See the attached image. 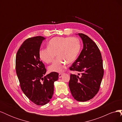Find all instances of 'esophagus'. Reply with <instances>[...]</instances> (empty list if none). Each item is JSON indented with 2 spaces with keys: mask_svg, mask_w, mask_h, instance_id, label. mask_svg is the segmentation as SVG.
<instances>
[{
  "mask_svg": "<svg viewBox=\"0 0 122 122\" xmlns=\"http://www.w3.org/2000/svg\"><path fill=\"white\" fill-rule=\"evenodd\" d=\"M62 75H63V73H60V74H59V75H58L59 78H61V77H62Z\"/></svg>",
  "mask_w": 122,
  "mask_h": 122,
  "instance_id": "34e87169",
  "label": "esophagus"
}]
</instances>
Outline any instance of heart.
Wrapping results in <instances>:
<instances>
[{"label":"heart","instance_id":"1","mask_svg":"<svg viewBox=\"0 0 122 122\" xmlns=\"http://www.w3.org/2000/svg\"><path fill=\"white\" fill-rule=\"evenodd\" d=\"M81 49L80 40L76 37L57 36L51 39L48 48L41 49L39 56L46 62H52L56 56L58 57L48 69L51 72H61L65 69L66 64H71L75 61Z\"/></svg>","mask_w":122,"mask_h":122}]
</instances>
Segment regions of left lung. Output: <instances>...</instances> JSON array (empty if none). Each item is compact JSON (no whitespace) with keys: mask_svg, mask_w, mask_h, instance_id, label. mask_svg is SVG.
Segmentation results:
<instances>
[{"mask_svg":"<svg viewBox=\"0 0 122 122\" xmlns=\"http://www.w3.org/2000/svg\"><path fill=\"white\" fill-rule=\"evenodd\" d=\"M83 48L78 57L69 68L78 75L71 74L69 86L76 100L85 102L93 98L99 90L104 75L100 51L96 43L83 34Z\"/></svg>","mask_w":122,"mask_h":122,"instance_id":"8db88e82","label":"left lung"}]
</instances>
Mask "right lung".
Segmentation results:
<instances>
[{
    "label": "right lung",
    "instance_id": "add662e5",
    "mask_svg": "<svg viewBox=\"0 0 122 122\" xmlns=\"http://www.w3.org/2000/svg\"><path fill=\"white\" fill-rule=\"evenodd\" d=\"M43 36L28 38L22 44L16 57V70L20 87L31 101L38 105L47 104L52 98L54 82L58 73L52 72L47 75L45 65L40 60L39 51Z\"/></svg>",
    "mask_w": 122,
    "mask_h": 122
}]
</instances>
